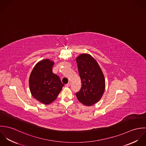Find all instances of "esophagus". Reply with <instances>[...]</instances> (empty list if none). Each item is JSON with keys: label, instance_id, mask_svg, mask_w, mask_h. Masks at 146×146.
Segmentation results:
<instances>
[{"label": "esophagus", "instance_id": "obj_1", "mask_svg": "<svg viewBox=\"0 0 146 146\" xmlns=\"http://www.w3.org/2000/svg\"><path fill=\"white\" fill-rule=\"evenodd\" d=\"M70 85H71V83H70V82H68V83L66 85V86H67V87H68V86H70Z\"/></svg>", "mask_w": 146, "mask_h": 146}]
</instances>
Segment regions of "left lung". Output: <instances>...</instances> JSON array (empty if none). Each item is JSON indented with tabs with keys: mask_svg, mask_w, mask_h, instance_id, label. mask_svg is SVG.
I'll use <instances>...</instances> for the list:
<instances>
[{
	"mask_svg": "<svg viewBox=\"0 0 146 146\" xmlns=\"http://www.w3.org/2000/svg\"><path fill=\"white\" fill-rule=\"evenodd\" d=\"M79 74L82 83L80 90L76 93L82 104L90 106L97 103L104 93L105 80L96 60L89 54H82L76 58Z\"/></svg>",
	"mask_w": 146,
	"mask_h": 146,
	"instance_id": "obj_1",
	"label": "left lung"
}]
</instances>
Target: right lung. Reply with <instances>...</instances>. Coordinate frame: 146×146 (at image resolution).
<instances>
[{"instance_id":"right-lung-1","label":"right lung","mask_w":146,"mask_h":146,"mask_svg":"<svg viewBox=\"0 0 146 146\" xmlns=\"http://www.w3.org/2000/svg\"><path fill=\"white\" fill-rule=\"evenodd\" d=\"M54 62L45 59L36 63L31 72L29 87L33 97L44 104H50L57 97L64 84L52 72Z\"/></svg>"}]
</instances>
